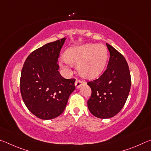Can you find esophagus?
I'll list each match as a JSON object with an SVG mask.
<instances>
[{"label":"esophagus","mask_w":151,"mask_h":151,"mask_svg":"<svg viewBox=\"0 0 151 151\" xmlns=\"http://www.w3.org/2000/svg\"><path fill=\"white\" fill-rule=\"evenodd\" d=\"M84 83H85V82H84V81H80V80H76V82H75V83L76 88H80L81 86L82 85H83Z\"/></svg>","instance_id":"esophagus-1"}]
</instances>
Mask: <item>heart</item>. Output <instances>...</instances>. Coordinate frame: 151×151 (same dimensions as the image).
Returning a JSON list of instances; mask_svg holds the SVG:
<instances>
[{
	"label": "heart",
	"mask_w": 151,
	"mask_h": 151,
	"mask_svg": "<svg viewBox=\"0 0 151 151\" xmlns=\"http://www.w3.org/2000/svg\"><path fill=\"white\" fill-rule=\"evenodd\" d=\"M108 55V49L104 45L85 44L68 48L65 58L60 60V65L67 71L72 65H78V71L83 77L94 78L103 73Z\"/></svg>",
	"instance_id": "obj_1"
}]
</instances>
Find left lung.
I'll return each instance as SVG.
<instances>
[{
  "mask_svg": "<svg viewBox=\"0 0 151 151\" xmlns=\"http://www.w3.org/2000/svg\"><path fill=\"white\" fill-rule=\"evenodd\" d=\"M110 52L107 68L99 78L88 82L92 91L87 101L89 111L100 119L115 116L123 108L131 85V74L124 57L106 43Z\"/></svg>",
  "mask_w": 151,
  "mask_h": 151,
  "instance_id": "1",
  "label": "left lung"
}]
</instances>
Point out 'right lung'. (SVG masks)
<instances>
[{
  "label": "right lung",
  "mask_w": 151,
  "mask_h": 151,
  "mask_svg": "<svg viewBox=\"0 0 151 151\" xmlns=\"http://www.w3.org/2000/svg\"><path fill=\"white\" fill-rule=\"evenodd\" d=\"M66 39L47 43L33 51L22 67L20 81L22 100L40 119L60 115L75 89V79L63 78L58 70V58Z\"/></svg>",
  "instance_id": "obj_1"
}]
</instances>
